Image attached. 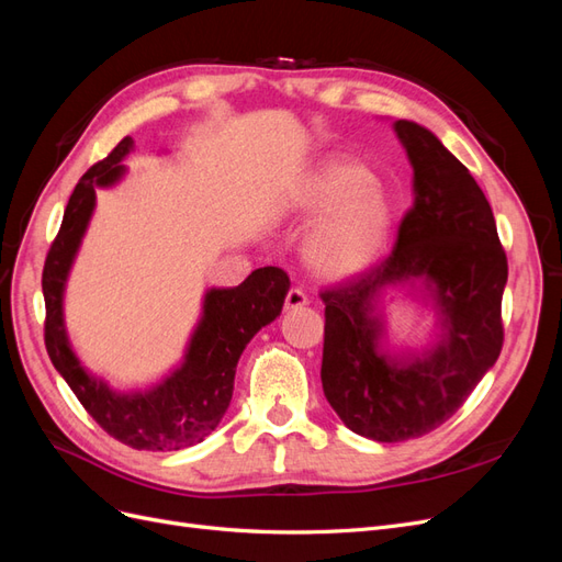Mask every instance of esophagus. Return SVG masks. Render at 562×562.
Returning <instances> with one entry per match:
<instances>
[{
	"label": "esophagus",
	"instance_id": "obj_1",
	"mask_svg": "<svg viewBox=\"0 0 562 562\" xmlns=\"http://www.w3.org/2000/svg\"><path fill=\"white\" fill-rule=\"evenodd\" d=\"M307 295H304L302 288H291V291L285 293V310H297V307H304L307 304Z\"/></svg>",
	"mask_w": 562,
	"mask_h": 562
}]
</instances>
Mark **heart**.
<instances>
[{
    "mask_svg": "<svg viewBox=\"0 0 562 562\" xmlns=\"http://www.w3.org/2000/svg\"><path fill=\"white\" fill-rule=\"evenodd\" d=\"M328 207L304 244L310 265L323 277H349L378 258L391 232V203L378 180L359 164H330L307 180L297 211Z\"/></svg>",
    "mask_w": 562,
    "mask_h": 562,
    "instance_id": "1",
    "label": "heart"
}]
</instances>
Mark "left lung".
Instances as JSON below:
<instances>
[{
  "label": "left lung",
  "instance_id": "1",
  "mask_svg": "<svg viewBox=\"0 0 562 562\" xmlns=\"http://www.w3.org/2000/svg\"><path fill=\"white\" fill-rule=\"evenodd\" d=\"M394 128L415 184L396 244L382 262L321 293L323 394L353 434L380 443L438 429L495 366L508 277L495 215L469 168L424 126L398 119ZM415 278L432 288L449 333L436 350L398 360L379 347L376 297Z\"/></svg>",
  "mask_w": 562,
  "mask_h": 562
}]
</instances>
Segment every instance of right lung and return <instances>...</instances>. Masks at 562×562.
I'll list each match as a JSON object with an SVG mask.
<instances>
[{
	"label": "right lung",
	"mask_w": 562,
	"mask_h": 562,
	"mask_svg": "<svg viewBox=\"0 0 562 562\" xmlns=\"http://www.w3.org/2000/svg\"><path fill=\"white\" fill-rule=\"evenodd\" d=\"M133 147L124 138L93 164L67 201L63 225L44 262L42 291L46 304L44 342L50 363L75 396L112 438L135 450H180L201 443L227 413L234 372L246 345L281 314L291 279L279 267L255 269L236 288H211L203 316L190 339L184 363L159 386L119 394L79 363L65 335L63 291L81 236L95 206V187H110L124 176L122 161Z\"/></svg>",
	"instance_id": "1"
}]
</instances>
